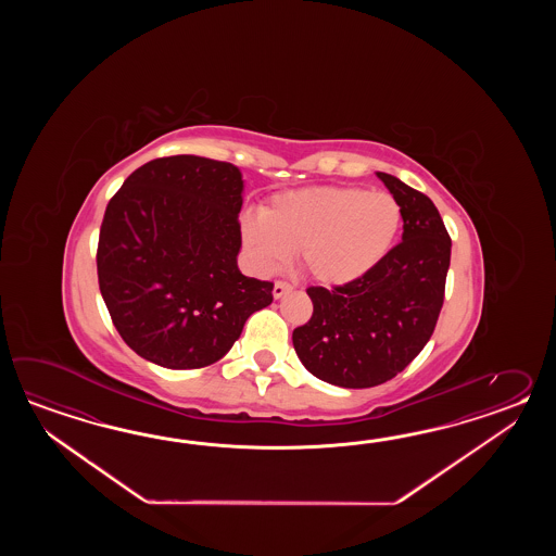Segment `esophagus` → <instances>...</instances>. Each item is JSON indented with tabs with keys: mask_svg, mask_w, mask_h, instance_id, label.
Masks as SVG:
<instances>
[{
	"mask_svg": "<svg viewBox=\"0 0 556 556\" xmlns=\"http://www.w3.org/2000/svg\"><path fill=\"white\" fill-rule=\"evenodd\" d=\"M288 292H292V286H290V283L280 282V280L274 283L273 295L276 298V300H278V298H282V295L288 294Z\"/></svg>",
	"mask_w": 556,
	"mask_h": 556,
	"instance_id": "obj_1",
	"label": "esophagus"
}]
</instances>
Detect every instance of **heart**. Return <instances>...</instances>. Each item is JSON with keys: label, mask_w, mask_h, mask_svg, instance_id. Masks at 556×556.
I'll list each match as a JSON object with an SVG mask.
<instances>
[{"label": "heart", "mask_w": 556, "mask_h": 556, "mask_svg": "<svg viewBox=\"0 0 556 556\" xmlns=\"http://www.w3.org/2000/svg\"><path fill=\"white\" fill-rule=\"evenodd\" d=\"M402 223V206L386 190L307 187L276 194L262 213L242 214L240 232L262 273L280 268L298 249V262L314 282L345 286L378 268Z\"/></svg>", "instance_id": "b5f03b06"}]
</instances>
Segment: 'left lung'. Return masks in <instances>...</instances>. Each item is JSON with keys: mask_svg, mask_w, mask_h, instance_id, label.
<instances>
[{"mask_svg": "<svg viewBox=\"0 0 556 556\" xmlns=\"http://www.w3.org/2000/svg\"><path fill=\"white\" fill-rule=\"evenodd\" d=\"M378 178L402 206V242L357 282L307 288L314 314L292 333L312 376L350 390L386 383L414 362L435 330L450 270L435 204L397 177Z\"/></svg>", "mask_w": 556, "mask_h": 556, "instance_id": "1", "label": "left lung"}]
</instances>
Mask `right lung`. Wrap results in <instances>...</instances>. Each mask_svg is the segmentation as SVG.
I'll list each match as a JSON object with an SVG mask.
<instances>
[{
    "label": "right lung",
    "mask_w": 556,
    "mask_h": 556,
    "mask_svg": "<svg viewBox=\"0 0 556 556\" xmlns=\"http://www.w3.org/2000/svg\"><path fill=\"white\" fill-rule=\"evenodd\" d=\"M240 168L194 154L154 159L106 204L99 288L132 352L168 369L218 362L273 282L238 270Z\"/></svg>",
    "instance_id": "1"
}]
</instances>
